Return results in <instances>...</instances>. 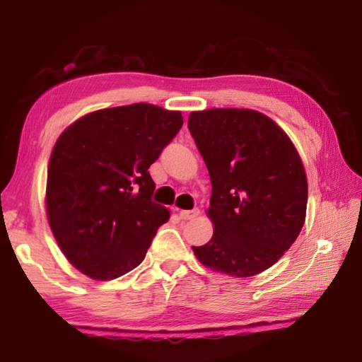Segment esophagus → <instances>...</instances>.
I'll return each instance as SVG.
<instances>
[{
  "instance_id": "obj_1",
  "label": "esophagus",
  "mask_w": 362,
  "mask_h": 362,
  "mask_svg": "<svg viewBox=\"0 0 362 362\" xmlns=\"http://www.w3.org/2000/svg\"><path fill=\"white\" fill-rule=\"evenodd\" d=\"M198 214H199L198 209H192V211H180L179 216L182 220H192L194 217H198Z\"/></svg>"
}]
</instances>
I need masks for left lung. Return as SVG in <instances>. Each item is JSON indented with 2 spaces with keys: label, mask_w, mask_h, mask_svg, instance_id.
Wrapping results in <instances>:
<instances>
[{
  "label": "left lung",
  "mask_w": 362,
  "mask_h": 362,
  "mask_svg": "<svg viewBox=\"0 0 362 362\" xmlns=\"http://www.w3.org/2000/svg\"><path fill=\"white\" fill-rule=\"evenodd\" d=\"M188 129L212 183L214 235L193 247L196 259L217 273L255 276L305 223L308 183L298 151L276 122L249 108L192 112Z\"/></svg>",
  "instance_id": "left-lung-1"
}]
</instances>
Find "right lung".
<instances>
[{
	"label": "right lung",
	"mask_w": 362,
	"mask_h": 362,
	"mask_svg": "<svg viewBox=\"0 0 362 362\" xmlns=\"http://www.w3.org/2000/svg\"><path fill=\"white\" fill-rule=\"evenodd\" d=\"M183 124L151 103L84 115L60 134L47 166L46 212L73 267L110 281L145 259L170 212L151 201L148 168Z\"/></svg>",
	"instance_id": "right-lung-1"
}]
</instances>
